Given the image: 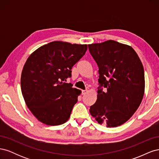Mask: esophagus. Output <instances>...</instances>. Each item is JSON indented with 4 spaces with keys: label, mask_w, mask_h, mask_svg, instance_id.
Returning <instances> with one entry per match:
<instances>
[{
    "label": "esophagus",
    "mask_w": 159,
    "mask_h": 159,
    "mask_svg": "<svg viewBox=\"0 0 159 159\" xmlns=\"http://www.w3.org/2000/svg\"><path fill=\"white\" fill-rule=\"evenodd\" d=\"M87 91H88V90H82V91H81V92H82L83 95H84V94L87 93Z\"/></svg>",
    "instance_id": "obj_1"
}]
</instances>
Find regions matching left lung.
<instances>
[{
	"instance_id": "8db88e82",
	"label": "left lung",
	"mask_w": 159,
	"mask_h": 159,
	"mask_svg": "<svg viewBox=\"0 0 159 159\" xmlns=\"http://www.w3.org/2000/svg\"><path fill=\"white\" fill-rule=\"evenodd\" d=\"M99 68L98 99L90 107L91 116L107 127L120 126L132 117L145 92L141 61L130 46L109 40L88 45ZM106 88L104 93L101 87Z\"/></svg>"
}]
</instances>
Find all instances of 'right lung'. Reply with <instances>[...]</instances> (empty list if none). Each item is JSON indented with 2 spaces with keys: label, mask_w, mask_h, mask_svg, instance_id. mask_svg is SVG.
Returning a JSON list of instances; mask_svg holds the SVG:
<instances>
[{
  "label": "right lung",
  "mask_w": 159,
  "mask_h": 159,
  "mask_svg": "<svg viewBox=\"0 0 159 159\" xmlns=\"http://www.w3.org/2000/svg\"><path fill=\"white\" fill-rule=\"evenodd\" d=\"M87 49V44L54 41L28 57L21 74V91L27 107L38 121L54 126L69 119L81 91L65 81Z\"/></svg>",
  "instance_id": "obj_1"
}]
</instances>
